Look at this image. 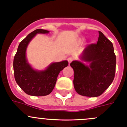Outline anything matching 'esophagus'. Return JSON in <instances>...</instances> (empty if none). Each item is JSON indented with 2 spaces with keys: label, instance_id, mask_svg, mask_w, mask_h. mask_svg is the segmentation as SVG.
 <instances>
[{
  "label": "esophagus",
  "instance_id": "esophagus-1",
  "mask_svg": "<svg viewBox=\"0 0 127 127\" xmlns=\"http://www.w3.org/2000/svg\"><path fill=\"white\" fill-rule=\"evenodd\" d=\"M72 61H73V58H72L69 57V58H67V61H68L69 64L71 63L72 62Z\"/></svg>",
  "mask_w": 127,
  "mask_h": 127
}]
</instances>
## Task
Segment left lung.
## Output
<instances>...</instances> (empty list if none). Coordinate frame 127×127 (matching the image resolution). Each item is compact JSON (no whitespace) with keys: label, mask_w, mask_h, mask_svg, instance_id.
<instances>
[{"label":"left lung","mask_w":127,"mask_h":127,"mask_svg":"<svg viewBox=\"0 0 127 127\" xmlns=\"http://www.w3.org/2000/svg\"><path fill=\"white\" fill-rule=\"evenodd\" d=\"M97 43L88 45L81 56L82 61L90 63L89 66L74 61L70 64L74 72L73 83L79 94L98 97L102 94L114 81L116 56L112 43L99 31Z\"/></svg>","instance_id":"obj_1"}]
</instances>
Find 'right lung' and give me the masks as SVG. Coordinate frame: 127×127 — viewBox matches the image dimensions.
Returning <instances> with one entry per match:
<instances>
[{"mask_svg": "<svg viewBox=\"0 0 127 127\" xmlns=\"http://www.w3.org/2000/svg\"><path fill=\"white\" fill-rule=\"evenodd\" d=\"M46 30L36 29L28 34L18 45L13 59V72L17 84L27 94L33 96H45L50 94L55 87L60 71L67 66L63 61L52 63L45 71H36L30 67L26 60L27 45L36 33H48Z\"/></svg>", "mask_w": 127, "mask_h": 127, "instance_id": "right-lung-1", "label": "right lung"}]
</instances>
